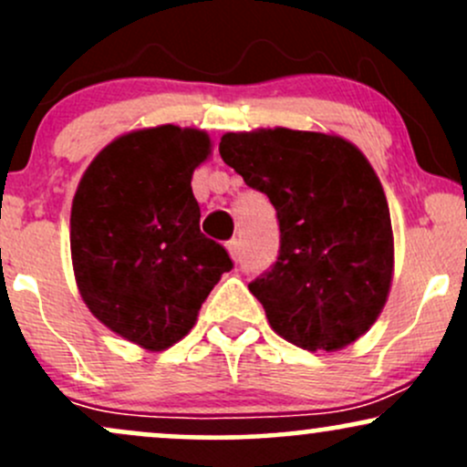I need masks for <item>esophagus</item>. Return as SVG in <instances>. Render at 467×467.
Instances as JSON below:
<instances>
[{"mask_svg": "<svg viewBox=\"0 0 467 467\" xmlns=\"http://www.w3.org/2000/svg\"><path fill=\"white\" fill-rule=\"evenodd\" d=\"M228 252L234 261H241V241L239 239H230L228 241Z\"/></svg>", "mask_w": 467, "mask_h": 467, "instance_id": "34e87169", "label": "esophagus"}]
</instances>
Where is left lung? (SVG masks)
<instances>
[{
	"instance_id": "8db88e82",
	"label": "left lung",
	"mask_w": 467,
	"mask_h": 467,
	"mask_svg": "<svg viewBox=\"0 0 467 467\" xmlns=\"http://www.w3.org/2000/svg\"><path fill=\"white\" fill-rule=\"evenodd\" d=\"M219 153L276 211L281 245L250 292L278 336L307 351L351 345L393 276L387 195L351 142L316 131L226 133Z\"/></svg>"
}]
</instances>
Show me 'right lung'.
Returning <instances> with one entry per match:
<instances>
[{"instance_id":"add662e5","label":"right lung","mask_w":467,"mask_h":467,"mask_svg":"<svg viewBox=\"0 0 467 467\" xmlns=\"http://www.w3.org/2000/svg\"><path fill=\"white\" fill-rule=\"evenodd\" d=\"M211 138L175 125L131 131L94 158L72 202L69 244L85 305L149 351L175 345L233 259L200 230L192 171Z\"/></svg>"}]
</instances>
